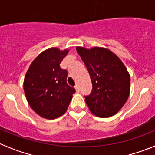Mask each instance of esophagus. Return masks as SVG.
Listing matches in <instances>:
<instances>
[{
    "instance_id": "34e87169",
    "label": "esophagus",
    "mask_w": 155,
    "mask_h": 155,
    "mask_svg": "<svg viewBox=\"0 0 155 155\" xmlns=\"http://www.w3.org/2000/svg\"><path fill=\"white\" fill-rule=\"evenodd\" d=\"M75 89H76V91L77 92H79V91H80V89H79V86H78V85H76V86H75Z\"/></svg>"
}]
</instances>
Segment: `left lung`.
<instances>
[{
	"label": "left lung",
	"mask_w": 155,
	"mask_h": 155,
	"mask_svg": "<svg viewBox=\"0 0 155 155\" xmlns=\"http://www.w3.org/2000/svg\"><path fill=\"white\" fill-rule=\"evenodd\" d=\"M92 83L90 95L85 96L93 115L108 118L118 113L130 94V75L118 56L104 47H76Z\"/></svg>",
	"instance_id": "left-lung-1"
}]
</instances>
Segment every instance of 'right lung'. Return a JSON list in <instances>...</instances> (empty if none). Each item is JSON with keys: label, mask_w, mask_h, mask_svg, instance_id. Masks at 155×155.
<instances>
[{"label": "right lung", "mask_w": 155, "mask_h": 155, "mask_svg": "<svg viewBox=\"0 0 155 155\" xmlns=\"http://www.w3.org/2000/svg\"><path fill=\"white\" fill-rule=\"evenodd\" d=\"M69 53L51 47L40 53L32 62L24 80L27 102L37 115L55 119L67 110L76 90L66 82L67 71L60 64Z\"/></svg>", "instance_id": "obj_1"}]
</instances>
